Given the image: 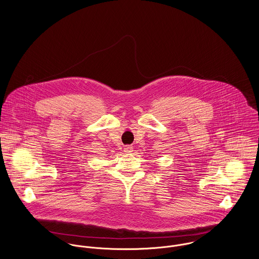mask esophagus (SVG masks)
I'll use <instances>...</instances> for the list:
<instances>
[{"instance_id": "esophagus-1", "label": "esophagus", "mask_w": 259, "mask_h": 259, "mask_svg": "<svg viewBox=\"0 0 259 259\" xmlns=\"http://www.w3.org/2000/svg\"><path fill=\"white\" fill-rule=\"evenodd\" d=\"M124 152H126V153H131V152H133V147H132V146H130V145L125 146V148H124Z\"/></svg>"}]
</instances>
